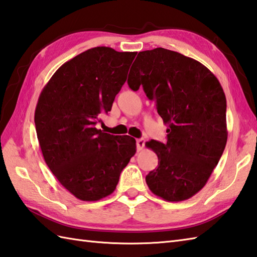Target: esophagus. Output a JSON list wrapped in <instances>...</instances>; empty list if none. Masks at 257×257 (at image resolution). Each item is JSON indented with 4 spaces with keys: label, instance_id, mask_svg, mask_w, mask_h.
Returning <instances> with one entry per match:
<instances>
[{
    "label": "esophagus",
    "instance_id": "1",
    "mask_svg": "<svg viewBox=\"0 0 257 257\" xmlns=\"http://www.w3.org/2000/svg\"><path fill=\"white\" fill-rule=\"evenodd\" d=\"M145 145V140L144 139H138L136 140V146H138V150L141 151Z\"/></svg>",
    "mask_w": 257,
    "mask_h": 257
}]
</instances>
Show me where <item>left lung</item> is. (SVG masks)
Listing matches in <instances>:
<instances>
[{"label": "left lung", "mask_w": 257, "mask_h": 257, "mask_svg": "<svg viewBox=\"0 0 257 257\" xmlns=\"http://www.w3.org/2000/svg\"><path fill=\"white\" fill-rule=\"evenodd\" d=\"M132 67L128 86H143L169 125L166 143L145 144L159 158L146 184L165 201H185L206 184L226 145L224 91L206 66L163 48L140 52Z\"/></svg>", "instance_id": "obj_1"}]
</instances>
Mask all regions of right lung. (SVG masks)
<instances>
[{"label":"right lung","instance_id":"obj_1","mask_svg":"<svg viewBox=\"0 0 257 257\" xmlns=\"http://www.w3.org/2000/svg\"><path fill=\"white\" fill-rule=\"evenodd\" d=\"M135 55L106 46L87 50L64 63L40 94L34 122L42 154L57 181L81 201L112 194L136 152L133 138L96 127Z\"/></svg>","mask_w":257,"mask_h":257}]
</instances>
